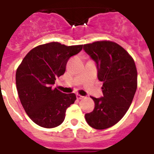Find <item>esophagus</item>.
Masks as SVG:
<instances>
[{
    "label": "esophagus",
    "instance_id": "34e87169",
    "mask_svg": "<svg viewBox=\"0 0 154 154\" xmlns=\"http://www.w3.org/2000/svg\"><path fill=\"white\" fill-rule=\"evenodd\" d=\"M85 97L82 96V95H80V94H77V98L78 99V100H81V99H83Z\"/></svg>",
    "mask_w": 154,
    "mask_h": 154
}]
</instances>
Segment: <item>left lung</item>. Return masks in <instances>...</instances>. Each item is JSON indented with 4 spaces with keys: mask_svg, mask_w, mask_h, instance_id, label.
Returning a JSON list of instances; mask_svg holds the SVG:
<instances>
[{
    "mask_svg": "<svg viewBox=\"0 0 154 154\" xmlns=\"http://www.w3.org/2000/svg\"><path fill=\"white\" fill-rule=\"evenodd\" d=\"M83 49L96 62L97 77L103 82V97H91L95 107L85 117L94 129H108L124 117L133 101L137 87L135 62L125 49L109 41L84 45Z\"/></svg>",
    "mask_w": 154,
    "mask_h": 154,
    "instance_id": "1",
    "label": "left lung"
}]
</instances>
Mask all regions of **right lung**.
Here are the masks:
<instances>
[{
    "instance_id": "right-lung-1",
    "label": "right lung",
    "mask_w": 154,
    "mask_h": 154,
    "mask_svg": "<svg viewBox=\"0 0 154 154\" xmlns=\"http://www.w3.org/2000/svg\"><path fill=\"white\" fill-rule=\"evenodd\" d=\"M82 46L58 42L41 45L30 50L18 66L16 85L20 103L30 119L40 126L60 125L66 109L77 99L74 94H63L52 86L65 73L69 59Z\"/></svg>"
}]
</instances>
